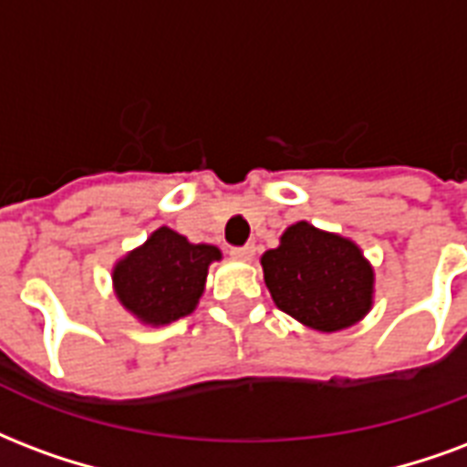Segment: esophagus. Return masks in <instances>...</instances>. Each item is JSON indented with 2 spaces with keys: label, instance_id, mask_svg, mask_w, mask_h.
Masks as SVG:
<instances>
[{
  "label": "esophagus",
  "instance_id": "esophagus-1",
  "mask_svg": "<svg viewBox=\"0 0 467 467\" xmlns=\"http://www.w3.org/2000/svg\"><path fill=\"white\" fill-rule=\"evenodd\" d=\"M230 254H233L234 260L250 262L252 257H254V244H244V247H233V250H230Z\"/></svg>",
  "mask_w": 467,
  "mask_h": 467
}]
</instances>
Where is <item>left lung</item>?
I'll use <instances>...</instances> for the list:
<instances>
[{
	"instance_id": "obj_1",
	"label": "left lung",
	"mask_w": 467,
	"mask_h": 467,
	"mask_svg": "<svg viewBox=\"0 0 467 467\" xmlns=\"http://www.w3.org/2000/svg\"><path fill=\"white\" fill-rule=\"evenodd\" d=\"M260 262L275 304L309 329H348L374 306V267L361 247L306 220L289 224Z\"/></svg>"
}]
</instances>
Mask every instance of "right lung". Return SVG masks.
Here are the masks:
<instances>
[{"mask_svg": "<svg viewBox=\"0 0 467 467\" xmlns=\"http://www.w3.org/2000/svg\"><path fill=\"white\" fill-rule=\"evenodd\" d=\"M220 260L223 252L215 244L190 243L163 224L113 265V292L140 324L165 327L195 312L207 269Z\"/></svg>", "mask_w": 467, "mask_h": 467, "instance_id": "1", "label": "right lung"}]
</instances>
